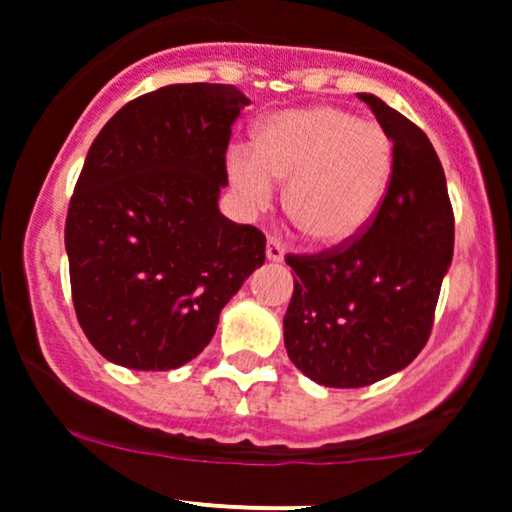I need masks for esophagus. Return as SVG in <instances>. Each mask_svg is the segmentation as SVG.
<instances>
[{"label": "esophagus", "instance_id": "obj_1", "mask_svg": "<svg viewBox=\"0 0 512 512\" xmlns=\"http://www.w3.org/2000/svg\"><path fill=\"white\" fill-rule=\"evenodd\" d=\"M267 260L270 262H282L284 260V245L279 240H274V238H270L267 240Z\"/></svg>", "mask_w": 512, "mask_h": 512}]
</instances>
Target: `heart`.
<instances>
[{"mask_svg": "<svg viewBox=\"0 0 512 512\" xmlns=\"http://www.w3.org/2000/svg\"><path fill=\"white\" fill-rule=\"evenodd\" d=\"M395 169V144L378 122L333 105L277 112L257 149L235 144L228 174L252 211L274 201V181H289L284 206L314 245H341L368 228Z\"/></svg>", "mask_w": 512, "mask_h": 512, "instance_id": "heart-1", "label": "heart"}]
</instances>
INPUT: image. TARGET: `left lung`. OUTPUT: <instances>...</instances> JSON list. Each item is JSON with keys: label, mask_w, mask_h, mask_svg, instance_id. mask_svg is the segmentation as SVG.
Listing matches in <instances>:
<instances>
[{"label": "left lung", "mask_w": 512, "mask_h": 512, "mask_svg": "<svg viewBox=\"0 0 512 512\" xmlns=\"http://www.w3.org/2000/svg\"><path fill=\"white\" fill-rule=\"evenodd\" d=\"M358 98L395 144L390 188L353 240L287 255L297 277L284 346L306 378L326 387L373 385L417 358L454 255V211L432 142L375 95Z\"/></svg>", "instance_id": "1"}]
</instances>
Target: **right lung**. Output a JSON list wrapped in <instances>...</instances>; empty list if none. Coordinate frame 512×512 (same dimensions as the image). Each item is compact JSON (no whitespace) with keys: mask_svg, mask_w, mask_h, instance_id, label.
Returning a JSON list of instances; mask_svg holds the SVG:
<instances>
[{"mask_svg":"<svg viewBox=\"0 0 512 512\" xmlns=\"http://www.w3.org/2000/svg\"><path fill=\"white\" fill-rule=\"evenodd\" d=\"M235 85L181 83L127 102L95 137L66 218L78 324L132 370H174L211 343L265 262V235L218 211Z\"/></svg>","mask_w":512,"mask_h":512,"instance_id":"right-lung-1","label":"right lung"}]
</instances>
